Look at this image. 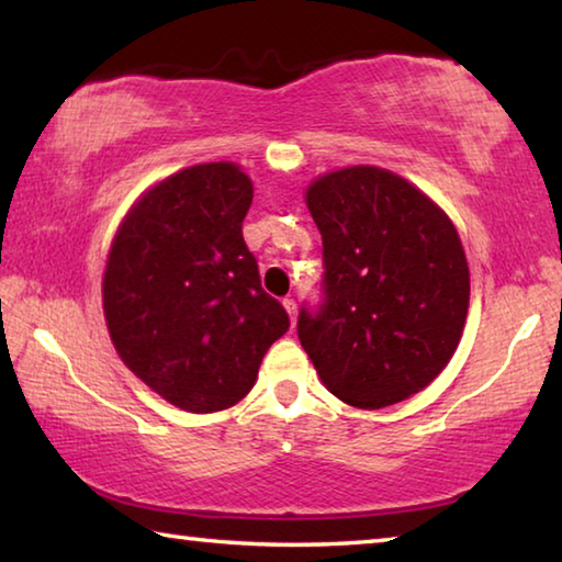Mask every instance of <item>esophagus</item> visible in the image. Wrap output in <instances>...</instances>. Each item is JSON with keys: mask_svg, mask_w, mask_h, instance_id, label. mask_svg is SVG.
<instances>
[{"mask_svg": "<svg viewBox=\"0 0 562 562\" xmlns=\"http://www.w3.org/2000/svg\"><path fill=\"white\" fill-rule=\"evenodd\" d=\"M282 304H284V310H288L290 322L294 325V319H297V302H294L292 297H284V300H282Z\"/></svg>", "mask_w": 562, "mask_h": 562, "instance_id": "34e87169", "label": "esophagus"}]
</instances>
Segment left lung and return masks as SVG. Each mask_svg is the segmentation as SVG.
<instances>
[{"label": "left lung", "mask_w": 562, "mask_h": 562, "mask_svg": "<svg viewBox=\"0 0 562 562\" xmlns=\"http://www.w3.org/2000/svg\"><path fill=\"white\" fill-rule=\"evenodd\" d=\"M304 203L325 247V300L297 319L304 351L345 404L404 402L443 372L463 335L471 280L456 225L376 166L319 176Z\"/></svg>", "instance_id": "8db88e82"}]
</instances>
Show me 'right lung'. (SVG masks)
Instances as JSON below:
<instances>
[{
	"mask_svg": "<svg viewBox=\"0 0 562 562\" xmlns=\"http://www.w3.org/2000/svg\"><path fill=\"white\" fill-rule=\"evenodd\" d=\"M252 180L201 164L150 186L113 237L103 317L133 374L183 412L235 406L290 327L243 240Z\"/></svg>",
	"mask_w": 562,
	"mask_h": 562,
	"instance_id": "add662e5",
	"label": "right lung"
}]
</instances>
